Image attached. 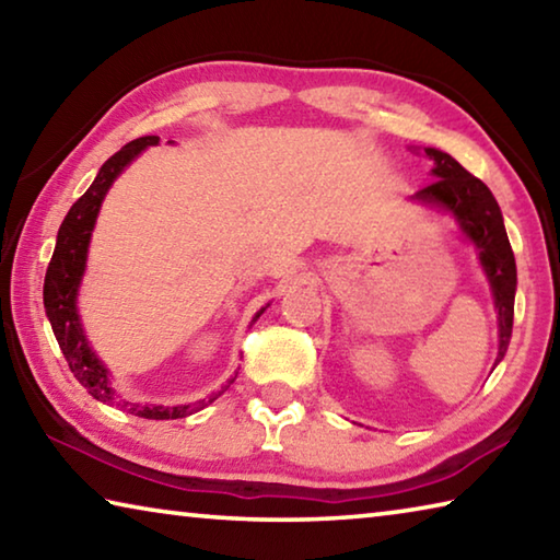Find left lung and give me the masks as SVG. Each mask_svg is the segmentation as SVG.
I'll list each match as a JSON object with an SVG mask.
<instances>
[{"label":"left lung","mask_w":560,"mask_h":560,"mask_svg":"<svg viewBox=\"0 0 560 560\" xmlns=\"http://www.w3.org/2000/svg\"><path fill=\"white\" fill-rule=\"evenodd\" d=\"M424 155L432 160V175L438 179L415 192L412 200L447 210L459 222L467 240L479 249V261L487 271L499 311V363L511 340L516 293V261L504 230V217L491 189L479 177L467 173L452 155L438 148H424Z\"/></svg>","instance_id":"left-lung-1"}]
</instances>
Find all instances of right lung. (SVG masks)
<instances>
[{
	"label": "right lung",
	"mask_w": 560,
	"mask_h": 560,
	"mask_svg": "<svg viewBox=\"0 0 560 560\" xmlns=\"http://www.w3.org/2000/svg\"><path fill=\"white\" fill-rule=\"evenodd\" d=\"M158 143H160L158 136H145V138L130 140L128 145H122L116 155H110L106 163H103L96 179H93V185L73 202L69 214L63 217V222L59 226V236H56L54 257L49 261V269H46V279H44V308H46V316L51 320L54 336L59 340V348L66 358V363L71 368L73 377L86 387L96 400L118 405L120 410L145 417V420H177V417H187L197 410H202L207 402H214L217 397H220L226 387L234 383L236 375L222 387L220 393L212 395L210 400H200L195 405L165 407V405L122 402L118 400L116 390H113L108 368L103 365L98 355L91 350L89 338L83 334L79 308H75V296H79L83 271H86L91 232H93V224H96L103 197H106V192L110 189L113 179H116L122 170L132 163V160L143 153L148 145H158ZM267 306L254 316V320L267 311Z\"/></svg>",
	"instance_id": "right-lung-1"
}]
</instances>
